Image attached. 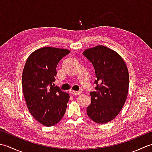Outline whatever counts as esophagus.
I'll return each mask as SVG.
<instances>
[{
  "label": "esophagus",
  "instance_id": "34e87169",
  "mask_svg": "<svg viewBox=\"0 0 152 152\" xmlns=\"http://www.w3.org/2000/svg\"><path fill=\"white\" fill-rule=\"evenodd\" d=\"M69 93H70V94H72V95H80V94H81V93H82V91H74V90H70Z\"/></svg>",
  "mask_w": 152,
  "mask_h": 152
}]
</instances>
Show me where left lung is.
Returning a JSON list of instances; mask_svg holds the SVG:
<instances>
[{
	"mask_svg": "<svg viewBox=\"0 0 152 152\" xmlns=\"http://www.w3.org/2000/svg\"><path fill=\"white\" fill-rule=\"evenodd\" d=\"M94 66L96 91L90 92L87 114L93 121L105 124L114 119L124 106L129 89V72L119 55L104 46L83 52Z\"/></svg>",
	"mask_w": 152,
	"mask_h": 152,
	"instance_id": "obj_1",
	"label": "left lung"
}]
</instances>
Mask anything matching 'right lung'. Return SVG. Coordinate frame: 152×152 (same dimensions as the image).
<instances>
[{"instance_id":"right-lung-1","label":"right lung","mask_w":152,"mask_h":152,"mask_svg":"<svg viewBox=\"0 0 152 152\" xmlns=\"http://www.w3.org/2000/svg\"><path fill=\"white\" fill-rule=\"evenodd\" d=\"M70 51L44 47L32 53L25 63L22 87L27 108L35 119L46 127L57 124L64 114L70 96L54 86L56 68Z\"/></svg>"}]
</instances>
